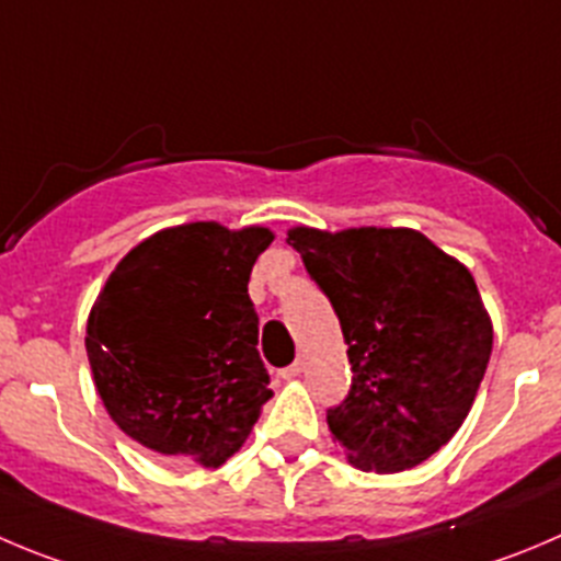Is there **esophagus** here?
I'll use <instances>...</instances> for the list:
<instances>
[{
    "instance_id": "34e87169",
    "label": "esophagus",
    "mask_w": 561,
    "mask_h": 561,
    "mask_svg": "<svg viewBox=\"0 0 561 561\" xmlns=\"http://www.w3.org/2000/svg\"><path fill=\"white\" fill-rule=\"evenodd\" d=\"M277 375L284 377V380H295V377L302 375V364H300V360H295V364H291V366H286V369L277 371Z\"/></svg>"
}]
</instances>
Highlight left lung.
<instances>
[{
  "mask_svg": "<svg viewBox=\"0 0 561 561\" xmlns=\"http://www.w3.org/2000/svg\"><path fill=\"white\" fill-rule=\"evenodd\" d=\"M286 242L328 295L352 386L328 426L352 466L393 473L451 440L493 350L468 266L413 228H291Z\"/></svg>",
  "mask_w": 561,
  "mask_h": 561,
  "instance_id": "obj_1",
  "label": "left lung"
}]
</instances>
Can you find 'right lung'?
Returning <instances> with one entry per match:
<instances>
[{
  "mask_svg": "<svg viewBox=\"0 0 561 561\" xmlns=\"http://www.w3.org/2000/svg\"><path fill=\"white\" fill-rule=\"evenodd\" d=\"M270 228L186 222L142 239L88 317V360L106 413L164 457L217 468L272 397L248 295Z\"/></svg>",
  "mask_w": 561,
  "mask_h": 561,
  "instance_id": "right-lung-1",
  "label": "right lung"
}]
</instances>
